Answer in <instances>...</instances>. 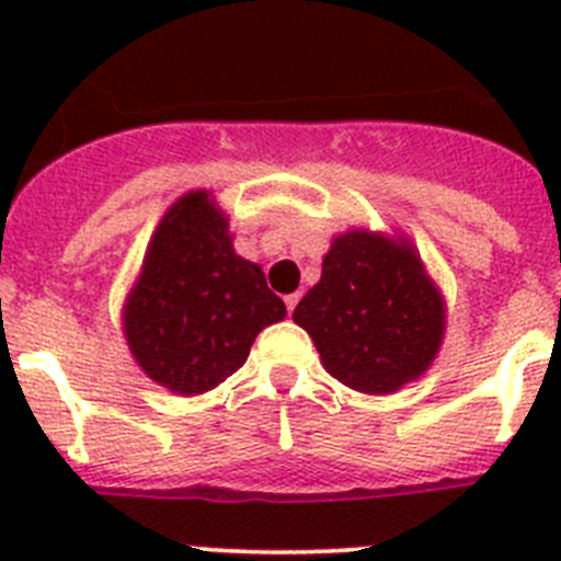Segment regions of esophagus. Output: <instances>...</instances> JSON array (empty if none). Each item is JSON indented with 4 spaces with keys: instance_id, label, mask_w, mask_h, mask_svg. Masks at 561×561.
<instances>
[{
    "instance_id": "obj_1",
    "label": "esophagus",
    "mask_w": 561,
    "mask_h": 561,
    "mask_svg": "<svg viewBox=\"0 0 561 561\" xmlns=\"http://www.w3.org/2000/svg\"><path fill=\"white\" fill-rule=\"evenodd\" d=\"M300 297H304V295H300V291H291V295L284 297V300H286V309H289V314H291V311H295V306L300 304Z\"/></svg>"
}]
</instances>
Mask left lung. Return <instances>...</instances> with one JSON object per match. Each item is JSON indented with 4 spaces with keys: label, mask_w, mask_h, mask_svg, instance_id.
Returning a JSON list of instances; mask_svg holds the SVG:
<instances>
[{
    "label": "left lung",
    "mask_w": 561,
    "mask_h": 561,
    "mask_svg": "<svg viewBox=\"0 0 561 561\" xmlns=\"http://www.w3.org/2000/svg\"><path fill=\"white\" fill-rule=\"evenodd\" d=\"M323 368L345 388L388 396L427 374L447 331V304L408 236L345 230L323 275L291 314Z\"/></svg>",
    "instance_id": "8db88e82"
}]
</instances>
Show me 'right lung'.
<instances>
[{"mask_svg":"<svg viewBox=\"0 0 561 561\" xmlns=\"http://www.w3.org/2000/svg\"><path fill=\"white\" fill-rule=\"evenodd\" d=\"M284 317L264 270L232 250L230 219L213 193L187 191L148 241L123 304V336L148 379L173 396H202Z\"/></svg>","mask_w":561,"mask_h":561,"instance_id":"right-lung-1","label":"right lung"}]
</instances>
